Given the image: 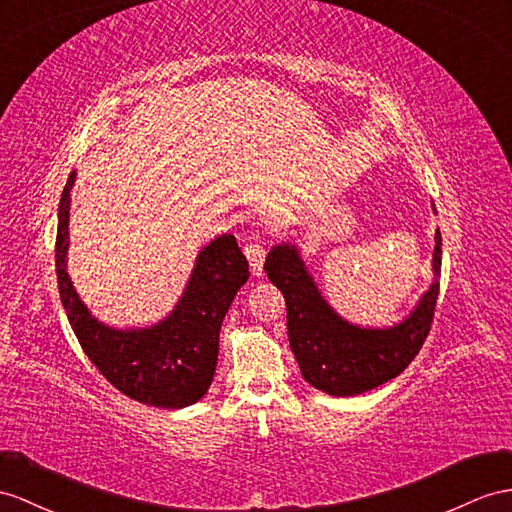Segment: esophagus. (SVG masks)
Segmentation results:
<instances>
[{
    "mask_svg": "<svg viewBox=\"0 0 512 512\" xmlns=\"http://www.w3.org/2000/svg\"><path fill=\"white\" fill-rule=\"evenodd\" d=\"M244 255L248 259V264H251V270L253 274H259L264 272V259H266V248L261 242H257V238H253L251 242H246L244 246Z\"/></svg>",
    "mask_w": 512,
    "mask_h": 512,
    "instance_id": "1",
    "label": "esophagus"
}]
</instances>
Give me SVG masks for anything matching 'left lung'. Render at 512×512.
Here are the masks:
<instances>
[{"mask_svg":"<svg viewBox=\"0 0 512 512\" xmlns=\"http://www.w3.org/2000/svg\"><path fill=\"white\" fill-rule=\"evenodd\" d=\"M432 270L441 274V233ZM264 270L279 287L287 307V337L300 374L329 396H357L406 370L424 346L435 318L439 281L419 300L415 311L391 329H359L326 305L294 246H274Z\"/></svg>","mask_w":512,"mask_h":512,"instance_id":"obj_1","label":"left lung"}]
</instances>
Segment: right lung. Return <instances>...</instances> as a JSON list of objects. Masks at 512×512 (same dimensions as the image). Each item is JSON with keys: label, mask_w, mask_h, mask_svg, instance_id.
<instances>
[{"label": "right lung", "mask_w": 512, "mask_h": 512, "mask_svg": "<svg viewBox=\"0 0 512 512\" xmlns=\"http://www.w3.org/2000/svg\"><path fill=\"white\" fill-rule=\"evenodd\" d=\"M75 173L62 190L56 235L60 300L86 357L127 398L181 409L201 400L214 381L218 337L235 294L248 279V261L233 235L205 246L186 292L166 320L138 331H116L90 316L67 272L69 205Z\"/></svg>", "instance_id": "add662e5"}]
</instances>
